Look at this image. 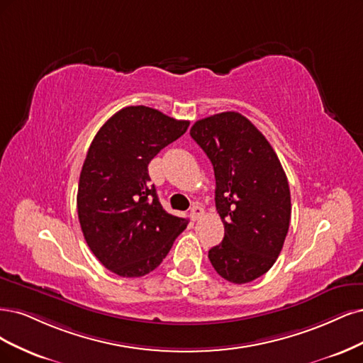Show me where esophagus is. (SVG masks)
<instances>
[{"instance_id": "1", "label": "esophagus", "mask_w": 363, "mask_h": 363, "mask_svg": "<svg viewBox=\"0 0 363 363\" xmlns=\"http://www.w3.org/2000/svg\"><path fill=\"white\" fill-rule=\"evenodd\" d=\"M203 216V209L201 208V206H197V205H194L193 208H191V211H190V218L193 220V221H196V220H199Z\"/></svg>"}]
</instances>
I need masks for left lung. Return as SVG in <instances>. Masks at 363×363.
Here are the masks:
<instances>
[{
	"instance_id": "8db88e82",
	"label": "left lung",
	"mask_w": 363,
	"mask_h": 363,
	"mask_svg": "<svg viewBox=\"0 0 363 363\" xmlns=\"http://www.w3.org/2000/svg\"><path fill=\"white\" fill-rule=\"evenodd\" d=\"M190 135L213 162L216 208L225 225L223 241L208 258L229 282H252L284 247L291 220L286 174L264 134L237 111L197 121Z\"/></svg>"
}]
</instances>
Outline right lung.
<instances>
[{"mask_svg":"<svg viewBox=\"0 0 363 363\" xmlns=\"http://www.w3.org/2000/svg\"><path fill=\"white\" fill-rule=\"evenodd\" d=\"M189 125L135 105L113 114L93 138L79 174L78 218L93 255L118 276L155 270L189 225L162 209L147 173L150 160Z\"/></svg>","mask_w":363,"mask_h":363,"instance_id":"add662e5","label":"right lung"}]
</instances>
